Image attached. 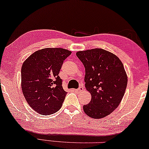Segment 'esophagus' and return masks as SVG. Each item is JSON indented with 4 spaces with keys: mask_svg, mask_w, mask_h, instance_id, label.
<instances>
[{
    "mask_svg": "<svg viewBox=\"0 0 149 149\" xmlns=\"http://www.w3.org/2000/svg\"><path fill=\"white\" fill-rule=\"evenodd\" d=\"M82 90H83V87H82V86H80L79 88H77V89H73V91H75V92H77V93L81 92Z\"/></svg>",
    "mask_w": 149,
    "mask_h": 149,
    "instance_id": "obj_1",
    "label": "esophagus"
}]
</instances>
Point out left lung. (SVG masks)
Returning <instances> with one entry per match:
<instances>
[{
    "label": "left lung",
    "mask_w": 149,
    "mask_h": 149,
    "mask_svg": "<svg viewBox=\"0 0 149 149\" xmlns=\"http://www.w3.org/2000/svg\"><path fill=\"white\" fill-rule=\"evenodd\" d=\"M76 54L85 68V87L92 97L83 106L84 113L93 118H103L117 108L125 95L127 76L122 62L102 49Z\"/></svg>",
    "instance_id": "left-lung-1"
}]
</instances>
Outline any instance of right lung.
I'll return each instance as SVG.
<instances>
[{"mask_svg": "<svg viewBox=\"0 0 149 149\" xmlns=\"http://www.w3.org/2000/svg\"><path fill=\"white\" fill-rule=\"evenodd\" d=\"M70 54L61 48H47L35 52L22 64V93L29 106L38 113L49 115L61 108L67 92L58 73Z\"/></svg>", "mask_w": 149, "mask_h": 149, "instance_id": "add662e5", "label": "right lung"}]
</instances>
